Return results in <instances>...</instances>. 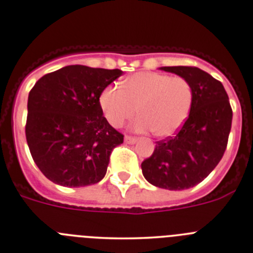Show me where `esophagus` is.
Masks as SVG:
<instances>
[{
    "mask_svg": "<svg viewBox=\"0 0 253 253\" xmlns=\"http://www.w3.org/2000/svg\"><path fill=\"white\" fill-rule=\"evenodd\" d=\"M124 142L127 144H135L136 142H137V138L131 137V136H126V137H124Z\"/></svg>",
    "mask_w": 253,
    "mask_h": 253,
    "instance_id": "34e87169",
    "label": "esophagus"
}]
</instances>
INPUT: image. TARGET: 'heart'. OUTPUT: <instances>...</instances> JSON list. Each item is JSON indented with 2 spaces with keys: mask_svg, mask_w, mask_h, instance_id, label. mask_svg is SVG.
I'll list each match as a JSON object with an SVG mask.
<instances>
[{
  "mask_svg": "<svg viewBox=\"0 0 253 253\" xmlns=\"http://www.w3.org/2000/svg\"><path fill=\"white\" fill-rule=\"evenodd\" d=\"M100 106L107 122L119 127L135 115L137 132L153 130L159 137L174 135L188 118L192 104V88L184 78L167 74L140 72L118 86L106 87L100 94Z\"/></svg>",
  "mask_w": 253,
  "mask_h": 253,
  "instance_id": "obj_1",
  "label": "heart"
}]
</instances>
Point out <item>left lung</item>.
<instances>
[{
    "mask_svg": "<svg viewBox=\"0 0 253 253\" xmlns=\"http://www.w3.org/2000/svg\"><path fill=\"white\" fill-rule=\"evenodd\" d=\"M184 78L192 88L189 117L173 137L159 141L152 157L141 164L152 185L185 190L197 185L216 167L225 153L232 126L228 95L220 81L196 67H161Z\"/></svg>",
    "mask_w": 253,
    "mask_h": 253,
    "instance_id": "1",
    "label": "left lung"
}]
</instances>
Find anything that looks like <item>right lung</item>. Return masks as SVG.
<instances>
[{"label": "right lung", "instance_id": "1", "mask_svg": "<svg viewBox=\"0 0 253 253\" xmlns=\"http://www.w3.org/2000/svg\"><path fill=\"white\" fill-rule=\"evenodd\" d=\"M119 69L68 65L36 82L27 101L26 140L47 179L67 188L99 183L123 135L103 116L101 92Z\"/></svg>", "mask_w": 253, "mask_h": 253}]
</instances>
